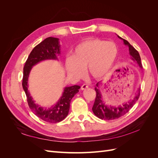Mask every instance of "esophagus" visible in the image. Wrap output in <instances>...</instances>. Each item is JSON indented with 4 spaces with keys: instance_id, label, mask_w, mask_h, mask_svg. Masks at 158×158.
Masks as SVG:
<instances>
[{
    "instance_id": "obj_1",
    "label": "esophagus",
    "mask_w": 158,
    "mask_h": 158,
    "mask_svg": "<svg viewBox=\"0 0 158 158\" xmlns=\"http://www.w3.org/2000/svg\"><path fill=\"white\" fill-rule=\"evenodd\" d=\"M88 88V85L86 84H83L82 86H81V89L82 90H84L85 89H87Z\"/></svg>"
}]
</instances>
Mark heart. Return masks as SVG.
I'll use <instances>...</instances> for the list:
<instances>
[{
	"label": "heart",
	"instance_id": "b5f03b06",
	"mask_svg": "<svg viewBox=\"0 0 158 158\" xmlns=\"http://www.w3.org/2000/svg\"><path fill=\"white\" fill-rule=\"evenodd\" d=\"M118 55V47L112 41L99 39L83 41L73 51V56L65 59V67L73 77L81 78L85 69L89 76L100 79L106 76L112 69Z\"/></svg>",
	"mask_w": 158,
	"mask_h": 158
}]
</instances>
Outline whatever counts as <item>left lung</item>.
<instances>
[{
	"instance_id": "left-lung-1",
	"label": "left lung",
	"mask_w": 158,
	"mask_h": 158,
	"mask_svg": "<svg viewBox=\"0 0 158 158\" xmlns=\"http://www.w3.org/2000/svg\"><path fill=\"white\" fill-rule=\"evenodd\" d=\"M117 36L119 39L123 41L124 44L128 47L129 55H130L131 59L134 62L136 63L142 69V66L141 64V59L138 52L127 40L123 39L120 36ZM101 84L102 81L98 82L96 87L95 88V90L96 92V98H95V102L92 107V111L95 116L100 119H102V120H113V119H116L122 117L129 111V110L133 107L136 102L139 98L140 88L138 89L137 94L132 99H130L127 102L117 106H110V105L109 106V105L106 104L103 100V95L99 89V85Z\"/></svg>"
}]
</instances>
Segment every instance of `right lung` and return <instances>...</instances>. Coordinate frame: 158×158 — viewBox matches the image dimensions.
<instances>
[{
  "label": "right lung",
  "instance_id": "1",
  "mask_svg": "<svg viewBox=\"0 0 158 158\" xmlns=\"http://www.w3.org/2000/svg\"><path fill=\"white\" fill-rule=\"evenodd\" d=\"M60 54V45L59 38L49 37L36 45L30 52L23 67L22 86L26 93L28 106L37 117L44 121L56 123L60 122L68 115L71 99L79 92L80 85L66 86L57 102L47 108L35 103L28 90V79L33 66L47 60H58Z\"/></svg>",
  "mask_w": 158,
  "mask_h": 158
}]
</instances>
